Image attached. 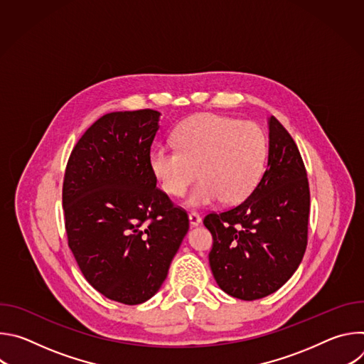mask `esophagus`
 <instances>
[{
	"mask_svg": "<svg viewBox=\"0 0 364 364\" xmlns=\"http://www.w3.org/2000/svg\"><path fill=\"white\" fill-rule=\"evenodd\" d=\"M188 219H190V225L194 228V226H198L200 223H201V216L198 215V213H196V212H191L190 215H188Z\"/></svg>",
	"mask_w": 364,
	"mask_h": 364,
	"instance_id": "obj_1",
	"label": "esophagus"
}]
</instances>
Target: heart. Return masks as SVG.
<instances>
[{"label":"heart","instance_id":"b5f03b06","mask_svg":"<svg viewBox=\"0 0 364 364\" xmlns=\"http://www.w3.org/2000/svg\"><path fill=\"white\" fill-rule=\"evenodd\" d=\"M176 148L159 145L149 152V168L161 188L183 196L197 173L201 181L186 200L188 207L243 201L262 177L267 138L253 122L203 114L174 134Z\"/></svg>","mask_w":364,"mask_h":364}]
</instances>
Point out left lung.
I'll use <instances>...</instances> for the list:
<instances>
[{"instance_id":"1","label":"left lung","mask_w":364,"mask_h":364,"mask_svg":"<svg viewBox=\"0 0 364 364\" xmlns=\"http://www.w3.org/2000/svg\"><path fill=\"white\" fill-rule=\"evenodd\" d=\"M267 170L249 197L230 210L209 213V262L229 295L253 301L278 291L298 269L306 249L309 187L289 132L271 117Z\"/></svg>"}]
</instances>
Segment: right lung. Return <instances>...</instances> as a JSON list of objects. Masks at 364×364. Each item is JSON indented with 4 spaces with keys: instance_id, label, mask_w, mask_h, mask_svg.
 Listing matches in <instances>:
<instances>
[{
    "instance_id": "right-lung-1",
    "label": "right lung",
    "mask_w": 364,
    "mask_h": 364,
    "mask_svg": "<svg viewBox=\"0 0 364 364\" xmlns=\"http://www.w3.org/2000/svg\"><path fill=\"white\" fill-rule=\"evenodd\" d=\"M161 114L111 112L75 145L65 173L69 247L86 281L127 305L159 292L184 236L188 216L157 188L151 144Z\"/></svg>"
}]
</instances>
